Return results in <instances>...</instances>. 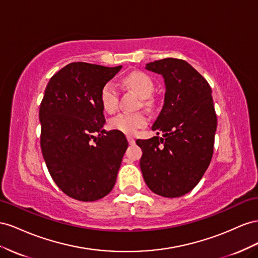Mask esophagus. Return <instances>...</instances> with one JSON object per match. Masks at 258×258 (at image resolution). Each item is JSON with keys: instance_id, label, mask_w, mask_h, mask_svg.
Instances as JSON below:
<instances>
[{"instance_id": "esophagus-1", "label": "esophagus", "mask_w": 258, "mask_h": 258, "mask_svg": "<svg viewBox=\"0 0 258 258\" xmlns=\"http://www.w3.org/2000/svg\"><path fill=\"white\" fill-rule=\"evenodd\" d=\"M127 141H128V144H130V145H134V144H135V139H134L133 137L127 136Z\"/></svg>"}]
</instances>
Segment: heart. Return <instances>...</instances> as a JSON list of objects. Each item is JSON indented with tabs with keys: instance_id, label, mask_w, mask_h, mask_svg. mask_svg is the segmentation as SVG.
Masks as SVG:
<instances>
[{
	"instance_id": "heart-1",
	"label": "heart",
	"mask_w": 258,
	"mask_h": 258,
	"mask_svg": "<svg viewBox=\"0 0 258 258\" xmlns=\"http://www.w3.org/2000/svg\"><path fill=\"white\" fill-rule=\"evenodd\" d=\"M122 83L131 88V90H133L143 99L149 98L154 91V85L150 77L141 71H133L128 73L127 76L123 78ZM100 101L102 108L109 113L113 112L117 108L119 90H117V86L112 81H109L102 86ZM146 124L147 117L143 112H121L110 120L111 128L126 135H134L139 128L144 127Z\"/></svg>"
}]
</instances>
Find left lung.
Segmentation results:
<instances>
[{"label": "left lung", "instance_id": "left-lung-1", "mask_svg": "<svg viewBox=\"0 0 258 258\" xmlns=\"http://www.w3.org/2000/svg\"><path fill=\"white\" fill-rule=\"evenodd\" d=\"M145 68L162 76L165 94L151 127L162 137L137 139L143 150L139 164L152 192L178 198L198 185L212 160L217 127L212 90L185 60L165 58Z\"/></svg>", "mask_w": 258, "mask_h": 258}]
</instances>
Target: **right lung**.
<instances>
[{"instance_id": "right-lung-1", "label": "right lung", "mask_w": 258, "mask_h": 258, "mask_svg": "<svg viewBox=\"0 0 258 258\" xmlns=\"http://www.w3.org/2000/svg\"><path fill=\"white\" fill-rule=\"evenodd\" d=\"M122 68L71 62L50 78L39 112L41 149L48 172L63 192L83 202L112 190L127 141L106 132L101 88Z\"/></svg>"}]
</instances>
